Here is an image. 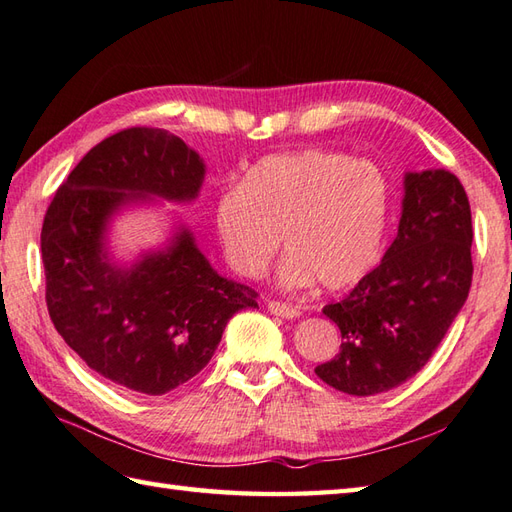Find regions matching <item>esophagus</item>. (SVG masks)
I'll return each mask as SVG.
<instances>
[{"mask_svg":"<svg viewBox=\"0 0 512 512\" xmlns=\"http://www.w3.org/2000/svg\"><path fill=\"white\" fill-rule=\"evenodd\" d=\"M267 311H269L271 315L285 317V320H293V317H300V309H298V306L287 304V302L271 300V302H267Z\"/></svg>","mask_w":512,"mask_h":512,"instance_id":"1","label":"esophagus"}]
</instances>
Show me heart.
I'll list each match as a JSON object with an SVG mask.
<instances>
[{
  "instance_id": "obj_1",
  "label": "heart",
  "mask_w": 512,
  "mask_h": 512,
  "mask_svg": "<svg viewBox=\"0 0 512 512\" xmlns=\"http://www.w3.org/2000/svg\"><path fill=\"white\" fill-rule=\"evenodd\" d=\"M390 201V179L379 164L306 149L263 157L241 184L221 188L212 223L238 276H263L282 236L289 252L280 267L282 285L320 282L326 291H344L379 263Z\"/></svg>"
}]
</instances>
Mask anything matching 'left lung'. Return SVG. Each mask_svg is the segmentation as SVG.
Returning a JSON list of instances; mask_svg holds the SVG:
<instances>
[{"label": "left lung", "instance_id": "8db88e82", "mask_svg": "<svg viewBox=\"0 0 512 512\" xmlns=\"http://www.w3.org/2000/svg\"><path fill=\"white\" fill-rule=\"evenodd\" d=\"M471 206L445 168L405 173L399 232L377 269L344 300L324 306L342 346L315 374L352 396L412 379L440 346L469 298Z\"/></svg>", "mask_w": 512, "mask_h": 512}]
</instances>
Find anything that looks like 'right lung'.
Segmentation results:
<instances>
[{"label":"right lung","mask_w":512,"mask_h":512,"mask_svg":"<svg viewBox=\"0 0 512 512\" xmlns=\"http://www.w3.org/2000/svg\"><path fill=\"white\" fill-rule=\"evenodd\" d=\"M206 164L164 129L102 140L56 190L41 230L45 302L78 357L124 390L160 396L195 377L227 322L258 309V293L227 280L177 223L164 247L118 263L109 225L131 206L199 197Z\"/></svg>","instance_id":"add662e5"}]
</instances>
